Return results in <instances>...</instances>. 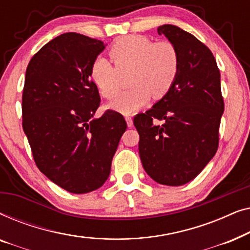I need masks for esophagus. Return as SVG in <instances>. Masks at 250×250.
<instances>
[{"label":"esophagus","instance_id":"esophagus-1","mask_svg":"<svg viewBox=\"0 0 250 250\" xmlns=\"http://www.w3.org/2000/svg\"><path fill=\"white\" fill-rule=\"evenodd\" d=\"M125 119H126V123H127L128 127H132V125H133L132 117H129V116H127V117H125Z\"/></svg>","mask_w":250,"mask_h":250}]
</instances>
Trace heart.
Masks as SVG:
<instances>
[{"label":"heart","instance_id":"obj_1","mask_svg":"<svg viewBox=\"0 0 250 250\" xmlns=\"http://www.w3.org/2000/svg\"><path fill=\"white\" fill-rule=\"evenodd\" d=\"M114 66L98 58L90 68V77L100 94L114 99L122 88V76H128L131 90L112 101V110L131 115L143 107L152 95L159 100L172 90L180 71V54L169 41L151 40L141 35L119 39L109 49Z\"/></svg>","mask_w":250,"mask_h":250}]
</instances>
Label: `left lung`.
<instances>
[{
	"mask_svg": "<svg viewBox=\"0 0 250 250\" xmlns=\"http://www.w3.org/2000/svg\"><path fill=\"white\" fill-rule=\"evenodd\" d=\"M157 30L179 51V76L169 93L133 123L146 174L177 187L193 180L217 151L224 111L221 74L211 51L192 34L173 25Z\"/></svg>",
	"mask_w": 250,
	"mask_h": 250,
	"instance_id": "8db88e82",
	"label": "left lung"
}]
</instances>
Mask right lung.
<instances>
[{
  "mask_svg": "<svg viewBox=\"0 0 250 250\" xmlns=\"http://www.w3.org/2000/svg\"><path fill=\"white\" fill-rule=\"evenodd\" d=\"M105 45L77 33L61 34L34 54L22 91V128L39 169L71 193L104 186L119 140L122 114L100 105L90 68Z\"/></svg>",
  "mask_w": 250,
  "mask_h": 250,
  "instance_id": "1",
  "label": "right lung"
}]
</instances>
